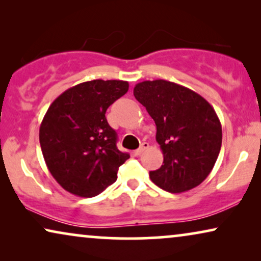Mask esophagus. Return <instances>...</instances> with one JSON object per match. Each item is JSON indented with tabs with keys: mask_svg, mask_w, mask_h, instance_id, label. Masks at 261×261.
Instances as JSON below:
<instances>
[{
	"mask_svg": "<svg viewBox=\"0 0 261 261\" xmlns=\"http://www.w3.org/2000/svg\"><path fill=\"white\" fill-rule=\"evenodd\" d=\"M149 147V146H148V144H147V142H142V144H141V146H140V147H139L138 149H135V151H134V154L135 155H140L141 154V153L142 152H144L145 151V149H147Z\"/></svg>",
	"mask_w": 261,
	"mask_h": 261,
	"instance_id": "esophagus-1",
	"label": "esophagus"
}]
</instances>
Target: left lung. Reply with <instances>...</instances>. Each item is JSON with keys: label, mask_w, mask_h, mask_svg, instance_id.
Returning <instances> with one entry per match:
<instances>
[{"label": "left lung", "mask_w": 261, "mask_h": 261, "mask_svg": "<svg viewBox=\"0 0 261 261\" xmlns=\"http://www.w3.org/2000/svg\"><path fill=\"white\" fill-rule=\"evenodd\" d=\"M133 92L154 120L164 155L151 180L171 194L197 187L212 172L222 144L215 110L197 92L165 80L141 82Z\"/></svg>", "instance_id": "1"}]
</instances>
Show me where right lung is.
I'll use <instances>...</instances> for the list:
<instances>
[{
	"label": "right lung",
	"mask_w": 261,
	"mask_h": 261,
	"mask_svg": "<svg viewBox=\"0 0 261 261\" xmlns=\"http://www.w3.org/2000/svg\"><path fill=\"white\" fill-rule=\"evenodd\" d=\"M126 81L94 80L59 95L46 112L39 140L47 169L70 194L94 197L117 179L129 158L116 147L106 112L128 91Z\"/></svg>",
	"instance_id": "right-lung-1"
}]
</instances>
